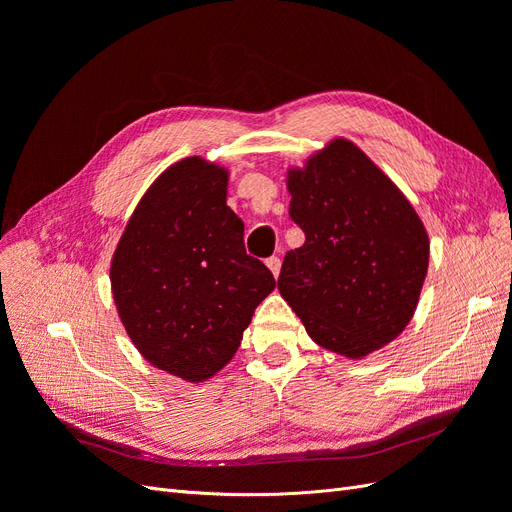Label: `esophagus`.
Returning <instances> with one entry per match:
<instances>
[{
  "label": "esophagus",
  "instance_id": "1",
  "mask_svg": "<svg viewBox=\"0 0 512 512\" xmlns=\"http://www.w3.org/2000/svg\"><path fill=\"white\" fill-rule=\"evenodd\" d=\"M267 267H269L271 273L277 277V275H280V269H282V260L277 258V256H271V258L267 260Z\"/></svg>",
  "mask_w": 512,
  "mask_h": 512
}]
</instances>
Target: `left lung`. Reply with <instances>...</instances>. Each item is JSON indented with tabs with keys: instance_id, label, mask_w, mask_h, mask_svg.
Masks as SVG:
<instances>
[{
	"instance_id": "obj_1",
	"label": "left lung",
	"mask_w": 512,
	"mask_h": 512,
	"mask_svg": "<svg viewBox=\"0 0 512 512\" xmlns=\"http://www.w3.org/2000/svg\"><path fill=\"white\" fill-rule=\"evenodd\" d=\"M290 218L305 243L277 288L322 348L363 359L408 327L429 267V237L397 185L348 138L288 168Z\"/></svg>"
}]
</instances>
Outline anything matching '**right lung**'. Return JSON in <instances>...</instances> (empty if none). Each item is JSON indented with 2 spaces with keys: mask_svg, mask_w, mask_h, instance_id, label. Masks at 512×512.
<instances>
[{
  "mask_svg": "<svg viewBox=\"0 0 512 512\" xmlns=\"http://www.w3.org/2000/svg\"><path fill=\"white\" fill-rule=\"evenodd\" d=\"M228 168L198 156L149 185L111 260L117 314L143 359L185 382L230 363L273 273L245 254Z\"/></svg>",
  "mask_w": 512,
  "mask_h": 512,
  "instance_id": "obj_1",
  "label": "right lung"
}]
</instances>
